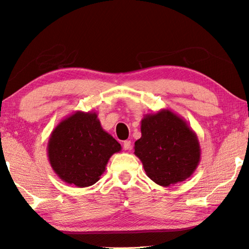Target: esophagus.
Here are the masks:
<instances>
[{"label": "esophagus", "mask_w": 249, "mask_h": 249, "mask_svg": "<svg viewBox=\"0 0 249 249\" xmlns=\"http://www.w3.org/2000/svg\"><path fill=\"white\" fill-rule=\"evenodd\" d=\"M123 147L125 150H129L130 147H132V142H130V141H125L123 142Z\"/></svg>", "instance_id": "34e87169"}]
</instances>
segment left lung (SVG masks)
Listing matches in <instances>:
<instances>
[{
  "label": "left lung",
  "mask_w": 249,
  "mask_h": 249,
  "mask_svg": "<svg viewBox=\"0 0 249 249\" xmlns=\"http://www.w3.org/2000/svg\"><path fill=\"white\" fill-rule=\"evenodd\" d=\"M142 137L135 142V155L147 176L168 187L189 178L200 161L196 134L183 120L165 109L142 121Z\"/></svg>",
  "instance_id": "1"
}]
</instances>
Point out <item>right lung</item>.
I'll return each mask as SVG.
<instances>
[{
	"instance_id": "add662e5",
	"label": "right lung",
	"mask_w": 249,
	"mask_h": 249,
	"mask_svg": "<svg viewBox=\"0 0 249 249\" xmlns=\"http://www.w3.org/2000/svg\"><path fill=\"white\" fill-rule=\"evenodd\" d=\"M121 145L104 132L95 113L77 112L59 123L50 136L48 157L65 182L89 187L100 179Z\"/></svg>"
}]
</instances>
